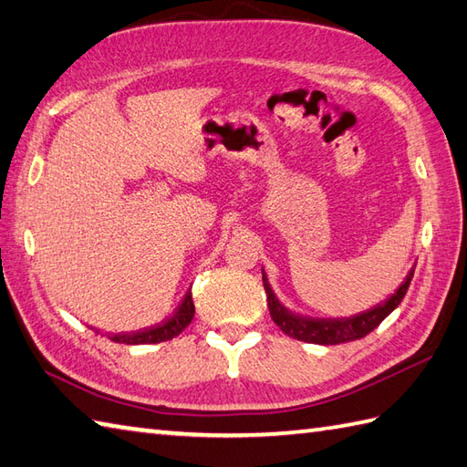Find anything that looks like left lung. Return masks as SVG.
<instances>
[{"instance_id": "8db88e82", "label": "left lung", "mask_w": 467, "mask_h": 467, "mask_svg": "<svg viewBox=\"0 0 467 467\" xmlns=\"http://www.w3.org/2000/svg\"><path fill=\"white\" fill-rule=\"evenodd\" d=\"M411 269L405 276V281L398 286V291L387 296L379 305L371 306L363 313H357L351 317H311L295 313L279 301V296L271 289L269 276L263 271V285L266 291V303H269V313L276 327L285 333L293 337L296 341L315 343V345H339L347 341H357L371 333L377 325H379L387 315L398 309V305L403 301L405 293L410 289V283L413 279Z\"/></svg>"}]
</instances>
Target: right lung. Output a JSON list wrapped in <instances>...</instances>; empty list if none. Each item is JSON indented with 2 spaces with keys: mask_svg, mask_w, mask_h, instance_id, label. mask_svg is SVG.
<instances>
[{
  "mask_svg": "<svg viewBox=\"0 0 467 467\" xmlns=\"http://www.w3.org/2000/svg\"><path fill=\"white\" fill-rule=\"evenodd\" d=\"M192 317H194V303H192L191 291H188L184 295L182 303L176 306L172 317H168L166 321L158 323L154 327H148V329H142V331H134V333H108V339L114 343H126V345H146V343L171 341L176 335H181L188 325H191Z\"/></svg>",
  "mask_w": 467,
  "mask_h": 467,
  "instance_id": "add662e5",
  "label": "right lung"
}]
</instances>
